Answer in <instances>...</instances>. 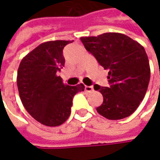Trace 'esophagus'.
<instances>
[{
    "mask_svg": "<svg viewBox=\"0 0 160 160\" xmlns=\"http://www.w3.org/2000/svg\"><path fill=\"white\" fill-rule=\"evenodd\" d=\"M94 90L92 86H85V91L86 92H92Z\"/></svg>",
    "mask_w": 160,
    "mask_h": 160,
    "instance_id": "34e87169",
    "label": "esophagus"
}]
</instances>
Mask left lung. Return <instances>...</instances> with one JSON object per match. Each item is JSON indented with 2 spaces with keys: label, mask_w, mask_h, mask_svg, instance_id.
Returning <instances> with one entry per match:
<instances>
[{
  "label": "left lung",
  "mask_w": 160,
  "mask_h": 160,
  "mask_svg": "<svg viewBox=\"0 0 160 160\" xmlns=\"http://www.w3.org/2000/svg\"><path fill=\"white\" fill-rule=\"evenodd\" d=\"M80 41L99 64L109 70L110 86L94 85L95 90H99L103 97L97 112L112 120L130 116L144 98L151 77L144 48L118 32L81 37Z\"/></svg>",
  "instance_id": "left-lung-1"
}]
</instances>
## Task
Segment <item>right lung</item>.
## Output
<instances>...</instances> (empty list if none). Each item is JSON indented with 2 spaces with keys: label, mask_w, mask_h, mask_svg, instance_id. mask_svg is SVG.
<instances>
[{
  "label": "right lung",
  "mask_w": 160,
  "mask_h": 160,
  "mask_svg": "<svg viewBox=\"0 0 160 160\" xmlns=\"http://www.w3.org/2000/svg\"><path fill=\"white\" fill-rule=\"evenodd\" d=\"M73 41L42 43L22 59L18 71V88L22 103L40 123L57 127L67 120L72 98L85 86L64 85L57 75L64 66L63 49Z\"/></svg>",
  "instance_id": "right-lung-1"
}]
</instances>
